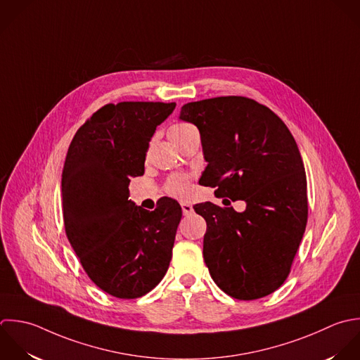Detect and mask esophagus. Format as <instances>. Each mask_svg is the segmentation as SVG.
<instances>
[{
	"label": "esophagus",
	"mask_w": 360,
	"mask_h": 360,
	"mask_svg": "<svg viewBox=\"0 0 360 360\" xmlns=\"http://www.w3.org/2000/svg\"><path fill=\"white\" fill-rule=\"evenodd\" d=\"M181 207H182V213H184V216H189V214H192V213H193V207H192V205H191V203L182 202V203H181Z\"/></svg>",
	"instance_id": "esophagus-1"
}]
</instances>
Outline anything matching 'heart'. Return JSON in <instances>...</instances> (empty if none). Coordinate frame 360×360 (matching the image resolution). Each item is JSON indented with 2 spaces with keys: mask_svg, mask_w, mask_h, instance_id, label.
I'll return each instance as SVG.
<instances>
[{
  "mask_svg": "<svg viewBox=\"0 0 360 360\" xmlns=\"http://www.w3.org/2000/svg\"><path fill=\"white\" fill-rule=\"evenodd\" d=\"M191 129H193L192 124L188 123H175L169 127L168 133L171 140L176 144L179 141V139L189 131ZM165 192L174 198H185L188 196V193L191 192V178L185 174H174L171 175L167 182H165Z\"/></svg>",
  "mask_w": 360,
  "mask_h": 360,
  "instance_id": "b5f03b06",
  "label": "heart"
}]
</instances>
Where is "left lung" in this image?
<instances>
[{"label": "left lung", "mask_w": 360, "mask_h": 360, "mask_svg": "<svg viewBox=\"0 0 360 360\" xmlns=\"http://www.w3.org/2000/svg\"><path fill=\"white\" fill-rule=\"evenodd\" d=\"M179 119L200 131L207 167L199 184L247 202L243 213L212 202L193 207L207 224L203 258L212 279L238 300L274 293L290 274L309 217L295 137L268 106L245 96L189 102Z\"/></svg>", "instance_id": "obj_1"}]
</instances>
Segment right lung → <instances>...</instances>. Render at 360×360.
I'll return each instance as SVG.
<instances>
[{
  "mask_svg": "<svg viewBox=\"0 0 360 360\" xmlns=\"http://www.w3.org/2000/svg\"><path fill=\"white\" fill-rule=\"evenodd\" d=\"M175 102H119L98 109L75 133L61 175L65 236L88 278L117 299H137L167 274L182 217L162 198L148 212L129 200L130 178L144 174L155 127Z\"/></svg>",
  "mask_w": 360,
  "mask_h": 360,
  "instance_id": "add662e5",
  "label": "right lung"
}]
</instances>
